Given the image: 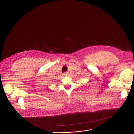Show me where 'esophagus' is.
Segmentation results:
<instances>
[{
    "label": "esophagus",
    "instance_id": "obj_1",
    "mask_svg": "<svg viewBox=\"0 0 134 134\" xmlns=\"http://www.w3.org/2000/svg\"><path fill=\"white\" fill-rule=\"evenodd\" d=\"M68 74V72H65L64 73V75H67Z\"/></svg>",
    "mask_w": 134,
    "mask_h": 134
}]
</instances>
